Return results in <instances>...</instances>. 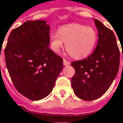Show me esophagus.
I'll return each mask as SVG.
<instances>
[{
    "label": "esophagus",
    "mask_w": 123,
    "mask_h": 123,
    "mask_svg": "<svg viewBox=\"0 0 123 123\" xmlns=\"http://www.w3.org/2000/svg\"><path fill=\"white\" fill-rule=\"evenodd\" d=\"M70 64V62L68 61H67V60H65V59H63V65H65V66H66V65H69Z\"/></svg>",
    "instance_id": "obj_1"
}]
</instances>
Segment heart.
Returning <instances> with one entry per match:
<instances>
[{"label": "heart", "instance_id": "1", "mask_svg": "<svg viewBox=\"0 0 123 123\" xmlns=\"http://www.w3.org/2000/svg\"><path fill=\"white\" fill-rule=\"evenodd\" d=\"M97 39V33L93 27L73 23L61 27L58 32H52L49 41L53 52L59 53L65 43L66 50L73 57L82 58L94 50Z\"/></svg>", "mask_w": 123, "mask_h": 123}]
</instances>
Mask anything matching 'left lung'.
<instances>
[{
	"label": "left lung",
	"instance_id": "obj_1",
	"mask_svg": "<svg viewBox=\"0 0 123 123\" xmlns=\"http://www.w3.org/2000/svg\"><path fill=\"white\" fill-rule=\"evenodd\" d=\"M94 23L98 41L94 53L84 60L71 63L75 70L71 80L73 91L85 101L95 100L106 93L120 65V50L114 33L99 20L95 19Z\"/></svg>",
	"mask_w": 123,
	"mask_h": 123
}]
</instances>
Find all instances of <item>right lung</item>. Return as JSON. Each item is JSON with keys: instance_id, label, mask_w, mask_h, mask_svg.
<instances>
[{"instance_id": "right-lung-1", "label": "right lung", "mask_w": 123, "mask_h": 123, "mask_svg": "<svg viewBox=\"0 0 123 123\" xmlns=\"http://www.w3.org/2000/svg\"><path fill=\"white\" fill-rule=\"evenodd\" d=\"M49 31L45 20L26 21L10 32L4 50L15 87L32 101L50 94L63 68L61 57L49 49Z\"/></svg>"}]
</instances>
